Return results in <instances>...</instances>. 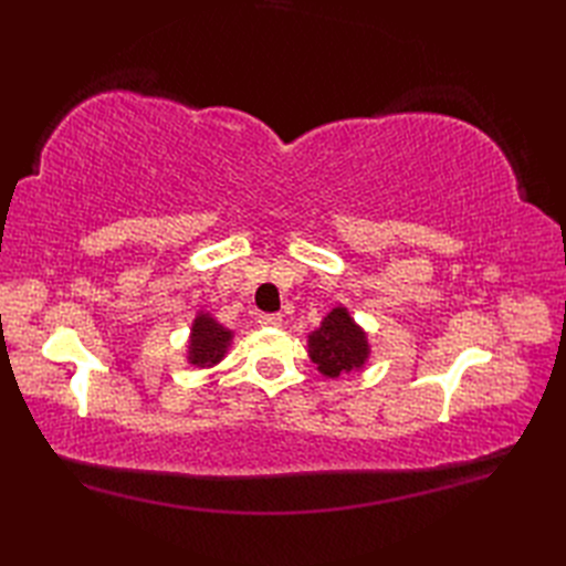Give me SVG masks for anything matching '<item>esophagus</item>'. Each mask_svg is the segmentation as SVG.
<instances>
[{
	"label": "esophagus",
	"mask_w": 566,
	"mask_h": 566,
	"mask_svg": "<svg viewBox=\"0 0 566 566\" xmlns=\"http://www.w3.org/2000/svg\"><path fill=\"white\" fill-rule=\"evenodd\" d=\"M260 323L266 325V328H281L283 316H281V314H262V316H260Z\"/></svg>",
	"instance_id": "1"
}]
</instances>
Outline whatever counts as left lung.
<instances>
[{
    "label": "left lung",
    "instance_id": "1",
    "mask_svg": "<svg viewBox=\"0 0 566 566\" xmlns=\"http://www.w3.org/2000/svg\"><path fill=\"white\" fill-rule=\"evenodd\" d=\"M306 349L325 378L361 370L370 356L366 331L349 316L345 306H335L318 328L306 335Z\"/></svg>",
    "mask_w": 566,
    "mask_h": 566
}]
</instances>
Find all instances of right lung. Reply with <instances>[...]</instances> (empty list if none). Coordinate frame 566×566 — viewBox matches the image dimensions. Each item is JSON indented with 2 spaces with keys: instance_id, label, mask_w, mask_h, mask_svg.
Here are the masks:
<instances>
[{
  "instance_id": "right-lung-1",
  "label": "right lung",
  "mask_w": 566,
  "mask_h": 566,
  "mask_svg": "<svg viewBox=\"0 0 566 566\" xmlns=\"http://www.w3.org/2000/svg\"><path fill=\"white\" fill-rule=\"evenodd\" d=\"M233 342V331L224 328L212 314L198 312L188 335L186 361L196 368H212L227 356Z\"/></svg>"
}]
</instances>
